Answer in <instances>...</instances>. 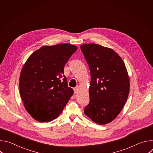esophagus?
Segmentation results:
<instances>
[{"instance_id": "34e87169", "label": "esophagus", "mask_w": 153, "mask_h": 153, "mask_svg": "<svg viewBox=\"0 0 153 153\" xmlns=\"http://www.w3.org/2000/svg\"><path fill=\"white\" fill-rule=\"evenodd\" d=\"M77 91H78V88L77 87H76V88H74V93L76 94L77 93Z\"/></svg>"}]
</instances>
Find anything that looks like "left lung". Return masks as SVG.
<instances>
[{"label":"left lung","mask_w":153,"mask_h":153,"mask_svg":"<svg viewBox=\"0 0 153 153\" xmlns=\"http://www.w3.org/2000/svg\"><path fill=\"white\" fill-rule=\"evenodd\" d=\"M91 74L90 102L85 114L97 124L113 121L123 107L129 81L122 58L113 50L90 43L80 46Z\"/></svg>","instance_id":"obj_1"}]
</instances>
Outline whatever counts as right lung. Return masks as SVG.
<instances>
[{"mask_svg": "<svg viewBox=\"0 0 153 153\" xmlns=\"http://www.w3.org/2000/svg\"><path fill=\"white\" fill-rule=\"evenodd\" d=\"M77 50L68 43L43 46L24 65L19 79L20 97L37 121L56 119L72 96L73 90L68 86L63 68Z\"/></svg>", "mask_w": 153, "mask_h": 153, "instance_id": "1", "label": "right lung"}]
</instances>
